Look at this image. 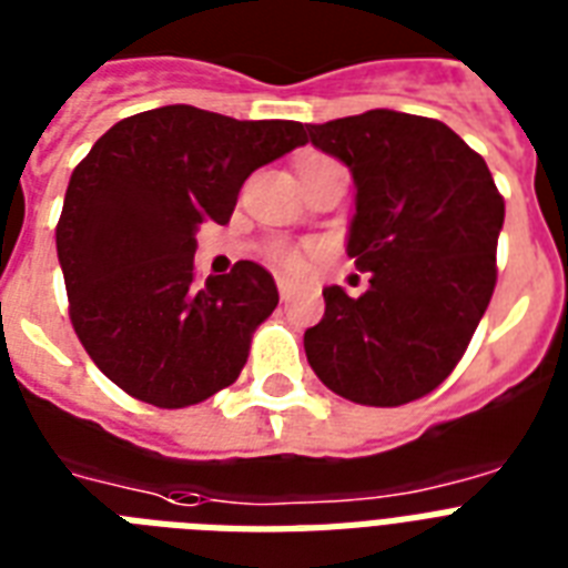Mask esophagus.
Returning <instances> with one entry per match:
<instances>
[{
	"label": "esophagus",
	"mask_w": 568,
	"mask_h": 568,
	"mask_svg": "<svg viewBox=\"0 0 568 568\" xmlns=\"http://www.w3.org/2000/svg\"><path fill=\"white\" fill-rule=\"evenodd\" d=\"M275 284H278V293L284 302H290V298L296 296V284H293L290 278H284V275H278V278H275Z\"/></svg>",
	"instance_id": "esophagus-1"
}]
</instances>
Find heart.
I'll return each instance as SVG.
<instances>
[{"mask_svg":"<svg viewBox=\"0 0 568 568\" xmlns=\"http://www.w3.org/2000/svg\"><path fill=\"white\" fill-rule=\"evenodd\" d=\"M313 161H328V158H307L305 163H313ZM305 163H302V166H305ZM272 255H275V261H278L281 266H287V270H298V266L305 263L302 252H298V248H290V246H278L275 252H272Z\"/></svg>","mask_w":568,"mask_h":568,"instance_id":"1","label":"heart"}]
</instances>
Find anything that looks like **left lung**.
Segmentation results:
<instances>
[{"label":"left lung","instance_id":"8db88e82","mask_svg":"<svg viewBox=\"0 0 568 568\" xmlns=\"http://www.w3.org/2000/svg\"><path fill=\"white\" fill-rule=\"evenodd\" d=\"M307 140L352 170L346 252L369 272L357 298L322 290L307 363L357 405L416 402L452 375L493 298L505 199L487 161L428 116L375 108L307 125Z\"/></svg>","mask_w":568,"mask_h":568}]
</instances>
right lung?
<instances>
[{
    "instance_id": "obj_1",
    "label": "right lung",
    "mask_w": 568,
    "mask_h": 568,
    "mask_svg": "<svg viewBox=\"0 0 568 568\" xmlns=\"http://www.w3.org/2000/svg\"><path fill=\"white\" fill-rule=\"evenodd\" d=\"M305 143L302 122L166 104L116 122L72 170L58 261L72 328L116 387L172 410L237 381L278 287L255 261L196 284V231L225 225L243 181Z\"/></svg>"
}]
</instances>
